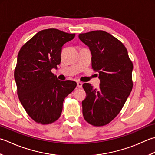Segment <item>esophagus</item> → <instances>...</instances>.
Listing matches in <instances>:
<instances>
[{
    "mask_svg": "<svg viewBox=\"0 0 155 155\" xmlns=\"http://www.w3.org/2000/svg\"><path fill=\"white\" fill-rule=\"evenodd\" d=\"M77 87L78 88H81L82 87V85H83V83H81V82L80 81H77Z\"/></svg>",
    "mask_w": 155,
    "mask_h": 155,
    "instance_id": "esophagus-1",
    "label": "esophagus"
}]
</instances>
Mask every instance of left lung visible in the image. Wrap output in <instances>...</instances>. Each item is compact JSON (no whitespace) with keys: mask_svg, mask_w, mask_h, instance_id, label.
<instances>
[{"mask_svg":"<svg viewBox=\"0 0 155 155\" xmlns=\"http://www.w3.org/2000/svg\"><path fill=\"white\" fill-rule=\"evenodd\" d=\"M78 38L89 47L92 68L100 79L97 89L83 84L87 94L82 101L83 117L94 126H105L117 116L131 92L133 64L124 45L110 33L97 30Z\"/></svg>","mask_w":155,"mask_h":155,"instance_id":"obj_1","label":"left lung"}]
</instances>
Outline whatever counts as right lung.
Returning <instances> with one entry per match:
<instances>
[{"label":"right lung","mask_w":155,"mask_h":155,"mask_svg":"<svg viewBox=\"0 0 155 155\" xmlns=\"http://www.w3.org/2000/svg\"><path fill=\"white\" fill-rule=\"evenodd\" d=\"M57 29L39 31L20 49L14 77L19 101L29 116L38 124L58 119L63 101L77 87L72 81H60L51 72L61 62L62 47L74 38Z\"/></svg>","instance_id":"add662e5"}]
</instances>
